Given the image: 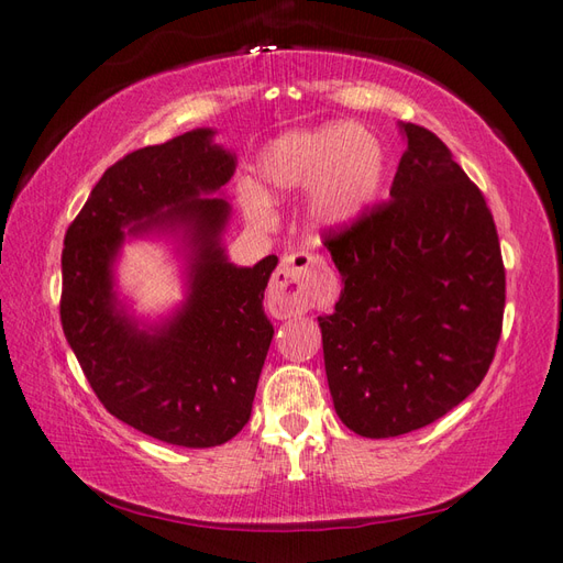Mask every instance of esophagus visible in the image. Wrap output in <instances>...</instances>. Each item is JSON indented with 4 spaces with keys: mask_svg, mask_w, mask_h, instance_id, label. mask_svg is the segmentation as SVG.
<instances>
[{
    "mask_svg": "<svg viewBox=\"0 0 563 563\" xmlns=\"http://www.w3.org/2000/svg\"><path fill=\"white\" fill-rule=\"evenodd\" d=\"M321 258L297 252L280 258V266L273 273L268 285L266 305L276 319L302 317L311 309L313 290H317Z\"/></svg>",
    "mask_w": 563,
    "mask_h": 563,
    "instance_id": "34e87169",
    "label": "esophagus"
}]
</instances>
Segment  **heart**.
Instances as JSON below:
<instances>
[{
  "label": "heart",
  "instance_id": "1",
  "mask_svg": "<svg viewBox=\"0 0 563 563\" xmlns=\"http://www.w3.org/2000/svg\"><path fill=\"white\" fill-rule=\"evenodd\" d=\"M388 158L382 139L362 124L329 122L290 129L268 141L256 158L265 191L244 185L240 203L256 225L271 220L266 194L307 189L309 222L321 232L345 230L369 213L386 185Z\"/></svg>",
  "mask_w": 563,
  "mask_h": 563
}]
</instances>
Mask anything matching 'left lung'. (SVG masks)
Returning <instances> with one entry per match:
<instances>
[{
    "mask_svg": "<svg viewBox=\"0 0 563 563\" xmlns=\"http://www.w3.org/2000/svg\"><path fill=\"white\" fill-rule=\"evenodd\" d=\"M390 201L329 240L343 290L319 317L341 422L400 437L482 384L501 335L506 276L485 196L424 126L398 122Z\"/></svg>",
    "mask_w": 563,
    "mask_h": 563,
    "instance_id": "1",
    "label": "left lung"
}]
</instances>
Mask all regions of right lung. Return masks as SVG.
<instances>
[{
  "instance_id": "add662e5",
  "label": "right lung",
  "mask_w": 563,
  "mask_h": 563,
  "mask_svg": "<svg viewBox=\"0 0 563 563\" xmlns=\"http://www.w3.org/2000/svg\"><path fill=\"white\" fill-rule=\"evenodd\" d=\"M201 126L104 169L62 252V329L90 388L117 420L173 446L211 449L250 422L273 341L264 290L278 256L232 264L222 187L238 155ZM163 241L186 297L139 318L115 280L123 244Z\"/></svg>"
}]
</instances>
